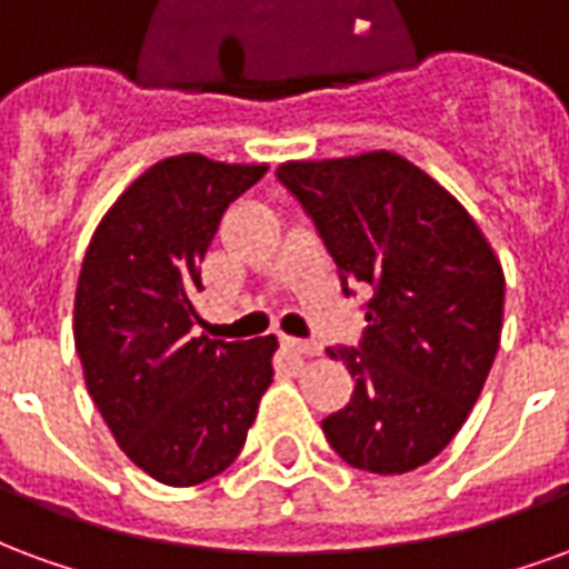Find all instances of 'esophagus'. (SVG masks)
<instances>
[{
    "mask_svg": "<svg viewBox=\"0 0 569 569\" xmlns=\"http://www.w3.org/2000/svg\"><path fill=\"white\" fill-rule=\"evenodd\" d=\"M283 347H289L292 353H305V357H313V353H320V345L317 341H305V338H283Z\"/></svg>",
    "mask_w": 569,
    "mask_h": 569,
    "instance_id": "1",
    "label": "esophagus"
}]
</instances>
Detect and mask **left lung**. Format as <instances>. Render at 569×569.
<instances>
[{
    "label": "left lung",
    "instance_id": "8db88e82",
    "mask_svg": "<svg viewBox=\"0 0 569 569\" xmlns=\"http://www.w3.org/2000/svg\"><path fill=\"white\" fill-rule=\"evenodd\" d=\"M280 186L305 207L345 296L369 286L357 347H329L357 381L322 420L345 463L402 476L457 436L481 396L502 329V268L472 216L393 151L289 161Z\"/></svg>",
    "mask_w": 569,
    "mask_h": 569
}]
</instances>
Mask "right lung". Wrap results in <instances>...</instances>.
Returning <instances> with one entry per match:
<instances>
[{"mask_svg":"<svg viewBox=\"0 0 569 569\" xmlns=\"http://www.w3.org/2000/svg\"><path fill=\"white\" fill-rule=\"evenodd\" d=\"M264 163L176 154L97 228L76 292V350L106 427L142 472L188 488L234 463L273 378L277 338L216 341L194 298L224 210Z\"/></svg>","mask_w":569,"mask_h":569,"instance_id":"obj_1","label":"right lung"}]
</instances>
